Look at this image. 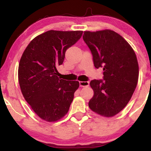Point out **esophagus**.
Wrapping results in <instances>:
<instances>
[{"mask_svg": "<svg viewBox=\"0 0 151 151\" xmlns=\"http://www.w3.org/2000/svg\"><path fill=\"white\" fill-rule=\"evenodd\" d=\"M79 85L82 87H87V86H89V83L86 81H80L79 82Z\"/></svg>", "mask_w": 151, "mask_h": 151, "instance_id": "esophagus-1", "label": "esophagus"}]
</instances>
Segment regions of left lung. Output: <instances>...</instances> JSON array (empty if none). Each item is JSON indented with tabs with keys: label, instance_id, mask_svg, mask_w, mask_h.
I'll return each instance as SVG.
<instances>
[{
	"label": "left lung",
	"instance_id": "obj_1",
	"mask_svg": "<svg viewBox=\"0 0 151 151\" xmlns=\"http://www.w3.org/2000/svg\"><path fill=\"white\" fill-rule=\"evenodd\" d=\"M83 38L93 55L94 67L103 68L104 75L102 80L91 81L94 96L88 106L101 116H113L126 106L136 88L139 78L136 55L113 30L85 31Z\"/></svg>",
	"mask_w": 151,
	"mask_h": 151
}]
</instances>
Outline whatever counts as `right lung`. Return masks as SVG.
Listing matches in <instances>:
<instances>
[{
  "instance_id": "obj_1",
  "label": "right lung",
  "mask_w": 151,
  "mask_h": 151,
  "mask_svg": "<svg viewBox=\"0 0 151 151\" xmlns=\"http://www.w3.org/2000/svg\"><path fill=\"white\" fill-rule=\"evenodd\" d=\"M83 31L48 30L35 37L24 50L19 66V82L24 98L40 119L54 122L69 110L78 81L58 77L65 52L81 39Z\"/></svg>"
}]
</instances>
